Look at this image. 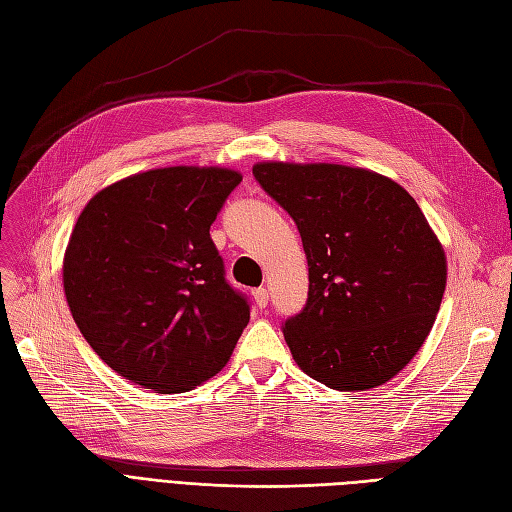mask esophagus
<instances>
[{
	"label": "esophagus",
	"instance_id": "34e87169",
	"mask_svg": "<svg viewBox=\"0 0 512 512\" xmlns=\"http://www.w3.org/2000/svg\"><path fill=\"white\" fill-rule=\"evenodd\" d=\"M252 297H254L256 305H258L260 309L267 307V303H269V292H267V288H256V290L252 292Z\"/></svg>",
	"mask_w": 512,
	"mask_h": 512
}]
</instances>
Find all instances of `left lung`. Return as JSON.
<instances>
[{
    "instance_id": "left-lung-1",
    "label": "left lung",
    "mask_w": 512,
    "mask_h": 512,
    "mask_svg": "<svg viewBox=\"0 0 512 512\" xmlns=\"http://www.w3.org/2000/svg\"><path fill=\"white\" fill-rule=\"evenodd\" d=\"M252 173L299 228L307 303L284 322L309 378L367 391L404 369L436 322L446 256L393 179L344 164L258 162Z\"/></svg>"
}]
</instances>
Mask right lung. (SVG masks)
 <instances>
[{"label": "right lung", "instance_id": "add662e5", "mask_svg": "<svg viewBox=\"0 0 512 512\" xmlns=\"http://www.w3.org/2000/svg\"><path fill=\"white\" fill-rule=\"evenodd\" d=\"M241 179L220 166L147 170L100 190L74 224L64 256L72 318L100 359L143 389H196L250 322L209 235Z\"/></svg>", "mask_w": 512, "mask_h": 512}]
</instances>
